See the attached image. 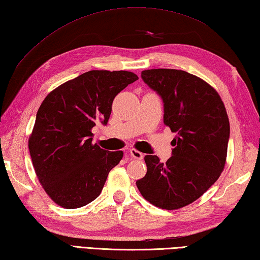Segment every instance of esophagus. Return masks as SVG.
Wrapping results in <instances>:
<instances>
[{
	"instance_id": "1",
	"label": "esophagus",
	"mask_w": 260,
	"mask_h": 260,
	"mask_svg": "<svg viewBox=\"0 0 260 260\" xmlns=\"http://www.w3.org/2000/svg\"><path fill=\"white\" fill-rule=\"evenodd\" d=\"M129 155L133 159H138V160H142L143 157H144V154L142 152H140V151L135 150V149H131L129 150Z\"/></svg>"
}]
</instances>
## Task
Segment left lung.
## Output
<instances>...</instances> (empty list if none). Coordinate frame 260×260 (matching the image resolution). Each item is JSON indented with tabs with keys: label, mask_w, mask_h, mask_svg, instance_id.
<instances>
[{
	"label": "left lung",
	"mask_w": 260,
	"mask_h": 260,
	"mask_svg": "<svg viewBox=\"0 0 260 260\" xmlns=\"http://www.w3.org/2000/svg\"><path fill=\"white\" fill-rule=\"evenodd\" d=\"M143 82L161 98L164 124L176 136L172 157L160 162L145 155L146 175L136 182L144 199L162 209H178L200 198L223 172L230 139L224 103L199 77L177 69H150Z\"/></svg>",
	"instance_id": "obj_1"
}]
</instances>
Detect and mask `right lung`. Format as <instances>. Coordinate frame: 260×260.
<instances>
[{
    "mask_svg": "<svg viewBox=\"0 0 260 260\" xmlns=\"http://www.w3.org/2000/svg\"><path fill=\"white\" fill-rule=\"evenodd\" d=\"M125 70H91L60 85L42 102L28 142L42 186L56 205L75 209L100 196L122 151L93 144L91 129L107 125L118 93L138 81Z\"/></svg>",
    "mask_w": 260,
    "mask_h": 260,
    "instance_id": "add662e5",
    "label": "right lung"
}]
</instances>
